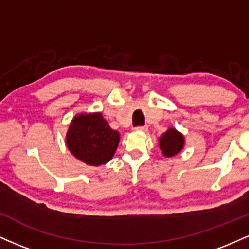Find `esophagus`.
I'll return each instance as SVG.
<instances>
[{"instance_id": "34e87169", "label": "esophagus", "mask_w": 249, "mask_h": 249, "mask_svg": "<svg viewBox=\"0 0 249 249\" xmlns=\"http://www.w3.org/2000/svg\"><path fill=\"white\" fill-rule=\"evenodd\" d=\"M136 131H138V132H145V131H147V127L146 126L136 127Z\"/></svg>"}]
</instances>
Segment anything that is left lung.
<instances>
[{
	"label": "left lung",
	"instance_id": "obj_1",
	"mask_svg": "<svg viewBox=\"0 0 249 249\" xmlns=\"http://www.w3.org/2000/svg\"><path fill=\"white\" fill-rule=\"evenodd\" d=\"M185 146V138L184 134L179 132L174 127L167 128L166 132L162 133L161 137L159 138V147H160L162 156L173 157L179 152Z\"/></svg>",
	"mask_w": 249,
	"mask_h": 249
}]
</instances>
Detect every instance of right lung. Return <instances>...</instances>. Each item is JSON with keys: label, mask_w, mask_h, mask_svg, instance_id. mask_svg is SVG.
Masks as SVG:
<instances>
[{"label": "right lung", "mask_w": 249, "mask_h": 249, "mask_svg": "<svg viewBox=\"0 0 249 249\" xmlns=\"http://www.w3.org/2000/svg\"><path fill=\"white\" fill-rule=\"evenodd\" d=\"M121 134L112 130L102 112L77 113L65 136V144L75 158L90 166H101L112 159Z\"/></svg>", "instance_id": "add662e5"}]
</instances>
